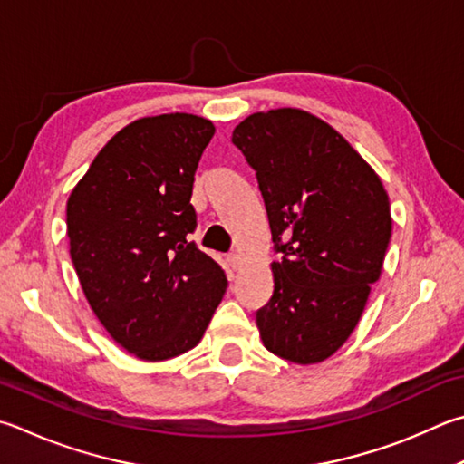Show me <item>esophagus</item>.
Listing matches in <instances>:
<instances>
[{
	"instance_id": "1",
	"label": "esophagus",
	"mask_w": 464,
	"mask_h": 464,
	"mask_svg": "<svg viewBox=\"0 0 464 464\" xmlns=\"http://www.w3.org/2000/svg\"><path fill=\"white\" fill-rule=\"evenodd\" d=\"M227 261H229L231 269H239V266H241V257L237 254H229L227 256Z\"/></svg>"
}]
</instances>
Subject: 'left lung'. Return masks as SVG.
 <instances>
[{"label":"left lung","mask_w":464,"mask_h":464,"mask_svg":"<svg viewBox=\"0 0 464 464\" xmlns=\"http://www.w3.org/2000/svg\"><path fill=\"white\" fill-rule=\"evenodd\" d=\"M231 141L256 170L280 256L256 313L261 341L292 363H318L355 331L379 280L390 198L349 141L300 109L249 115Z\"/></svg>","instance_id":"8db88e82"}]
</instances>
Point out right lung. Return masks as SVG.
I'll use <instances>...</instances> for the list:
<instances>
[{
	"label": "right lung",
	"instance_id": "1",
	"mask_svg": "<svg viewBox=\"0 0 464 464\" xmlns=\"http://www.w3.org/2000/svg\"><path fill=\"white\" fill-rule=\"evenodd\" d=\"M215 133L188 113L144 117L107 141L66 203L71 259L92 313L128 353L197 347L227 276L190 241L195 172Z\"/></svg>",
	"mask_w": 464,
	"mask_h": 464
}]
</instances>
